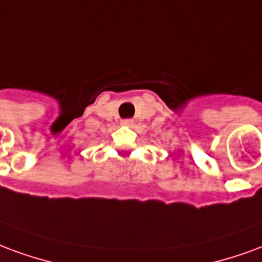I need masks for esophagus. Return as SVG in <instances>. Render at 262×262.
I'll return each mask as SVG.
<instances>
[{"mask_svg":"<svg viewBox=\"0 0 262 262\" xmlns=\"http://www.w3.org/2000/svg\"><path fill=\"white\" fill-rule=\"evenodd\" d=\"M134 124V120H131V118H127V120H123L121 121V125H125V127H131Z\"/></svg>","mask_w":262,"mask_h":262,"instance_id":"34e87169","label":"esophagus"}]
</instances>
